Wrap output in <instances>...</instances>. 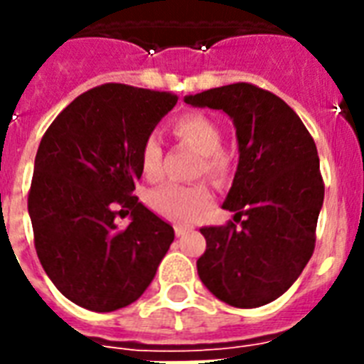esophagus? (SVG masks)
<instances>
[{
    "mask_svg": "<svg viewBox=\"0 0 364 364\" xmlns=\"http://www.w3.org/2000/svg\"><path fill=\"white\" fill-rule=\"evenodd\" d=\"M173 230H176L177 236H185V234L191 230V227H187V225H176V227H173Z\"/></svg>",
    "mask_w": 364,
    "mask_h": 364,
    "instance_id": "34e87169",
    "label": "esophagus"
}]
</instances>
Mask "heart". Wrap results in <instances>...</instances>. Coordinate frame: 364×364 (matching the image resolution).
Wrapping results in <instances>:
<instances>
[{
    "mask_svg": "<svg viewBox=\"0 0 364 364\" xmlns=\"http://www.w3.org/2000/svg\"><path fill=\"white\" fill-rule=\"evenodd\" d=\"M171 134L183 145L200 153L194 176H205L217 185H225L232 176V154L223 147L221 126L204 113H185L171 122ZM139 166L149 181H159L164 176V153L154 136H149L139 151ZM145 202L156 215L168 221L188 223L198 217L211 202V191L205 181L193 185L166 183L149 191Z\"/></svg>",
    "mask_w": 364,
    "mask_h": 364,
    "instance_id": "obj_1",
    "label": "heart"
}]
</instances>
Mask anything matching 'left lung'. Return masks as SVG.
Segmentation results:
<instances>
[{"label":"left lung","instance_id":"obj_1","mask_svg":"<svg viewBox=\"0 0 364 364\" xmlns=\"http://www.w3.org/2000/svg\"><path fill=\"white\" fill-rule=\"evenodd\" d=\"M198 107L223 109L236 126L240 162L223 208L234 221L202 227L205 253L198 276L234 308H259L287 291L316 249L325 183L314 137L276 94L234 82L187 96Z\"/></svg>","mask_w":364,"mask_h":364}]
</instances>
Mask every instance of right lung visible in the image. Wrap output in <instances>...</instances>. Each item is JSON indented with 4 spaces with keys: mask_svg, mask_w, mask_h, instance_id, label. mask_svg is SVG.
Wrapping results in <instances>:
<instances>
[{
    "mask_svg": "<svg viewBox=\"0 0 364 364\" xmlns=\"http://www.w3.org/2000/svg\"><path fill=\"white\" fill-rule=\"evenodd\" d=\"M171 92L107 82L48 126L28 193L33 243L60 293L92 311L132 304L153 282L173 228L141 202L139 151L173 109ZM131 213L128 225L118 217Z\"/></svg>",
    "mask_w": 364,
    "mask_h": 364,
    "instance_id": "obj_1",
    "label": "right lung"
}]
</instances>
